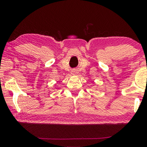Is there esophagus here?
I'll return each instance as SVG.
<instances>
[{"label":"esophagus","instance_id":"esophagus-1","mask_svg":"<svg viewBox=\"0 0 147 147\" xmlns=\"http://www.w3.org/2000/svg\"><path fill=\"white\" fill-rule=\"evenodd\" d=\"M73 74H76V72H74V73H73Z\"/></svg>","mask_w":147,"mask_h":147}]
</instances>
